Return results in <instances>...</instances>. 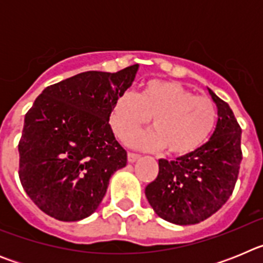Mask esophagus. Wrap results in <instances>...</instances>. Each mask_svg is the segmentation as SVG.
<instances>
[{"label":"esophagus","instance_id":"esophagus-1","mask_svg":"<svg viewBox=\"0 0 263 263\" xmlns=\"http://www.w3.org/2000/svg\"><path fill=\"white\" fill-rule=\"evenodd\" d=\"M139 158L138 154H134V153H127V160H129L130 163H134L137 159Z\"/></svg>","mask_w":263,"mask_h":263}]
</instances>
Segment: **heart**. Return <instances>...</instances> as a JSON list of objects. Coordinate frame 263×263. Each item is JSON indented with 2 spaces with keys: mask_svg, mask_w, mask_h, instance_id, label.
<instances>
[{
  "mask_svg": "<svg viewBox=\"0 0 263 263\" xmlns=\"http://www.w3.org/2000/svg\"><path fill=\"white\" fill-rule=\"evenodd\" d=\"M153 118L155 129L135 135ZM217 109L212 100L195 96L191 89L175 81L150 80L137 96L121 93L111 105L109 122L116 136L132 147L159 152L167 147L173 155L195 152L212 133Z\"/></svg>",
  "mask_w": 263,
  "mask_h": 263,
  "instance_id": "heart-1",
  "label": "heart"
}]
</instances>
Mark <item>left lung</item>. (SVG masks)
<instances>
[{"label": "left lung", "instance_id": "left-lung-1", "mask_svg": "<svg viewBox=\"0 0 263 263\" xmlns=\"http://www.w3.org/2000/svg\"><path fill=\"white\" fill-rule=\"evenodd\" d=\"M217 106V125L208 142L175 160L159 159V173L145 195L154 212L176 225L204 221L229 199L242 152L241 127L231 106L208 88Z\"/></svg>", "mask_w": 263, "mask_h": 263}]
</instances>
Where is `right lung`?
I'll return each instance as SVG.
<instances>
[{
	"label": "right lung",
	"instance_id": "add662e5",
	"mask_svg": "<svg viewBox=\"0 0 263 263\" xmlns=\"http://www.w3.org/2000/svg\"><path fill=\"white\" fill-rule=\"evenodd\" d=\"M138 64L110 73L81 72L45 88L25 116L20 152L23 190L60 221L90 216L127 153L109 125L115 100L133 84Z\"/></svg>",
	"mask_w": 263,
	"mask_h": 263
}]
</instances>
